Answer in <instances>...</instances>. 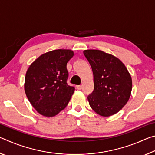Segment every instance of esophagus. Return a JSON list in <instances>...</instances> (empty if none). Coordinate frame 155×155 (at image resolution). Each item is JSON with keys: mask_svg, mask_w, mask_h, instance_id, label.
I'll use <instances>...</instances> for the list:
<instances>
[{"mask_svg": "<svg viewBox=\"0 0 155 155\" xmlns=\"http://www.w3.org/2000/svg\"><path fill=\"white\" fill-rule=\"evenodd\" d=\"M82 87H83L82 85H77V88L78 89V90H81V89H82Z\"/></svg>", "mask_w": 155, "mask_h": 155, "instance_id": "1", "label": "esophagus"}]
</instances>
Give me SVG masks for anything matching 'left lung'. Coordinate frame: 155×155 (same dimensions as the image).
I'll use <instances>...</instances> for the list:
<instances>
[{"mask_svg":"<svg viewBox=\"0 0 155 155\" xmlns=\"http://www.w3.org/2000/svg\"><path fill=\"white\" fill-rule=\"evenodd\" d=\"M83 54L91 67L94 89L87 97L96 114L109 117L120 111L130 96L132 78L124 64L111 54L85 50Z\"/></svg>","mask_w":155,"mask_h":155,"instance_id":"1","label":"left lung"}]
</instances>
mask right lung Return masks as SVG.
Wrapping results in <instances>:
<instances>
[{
	"instance_id": "1",
	"label": "right lung",
	"mask_w": 155,
	"mask_h": 155,
	"mask_svg": "<svg viewBox=\"0 0 155 155\" xmlns=\"http://www.w3.org/2000/svg\"><path fill=\"white\" fill-rule=\"evenodd\" d=\"M74 56L71 50L58 49L46 52L28 67L25 91L39 114L53 117L69 103L74 87L68 85L67 63Z\"/></svg>"
}]
</instances>
